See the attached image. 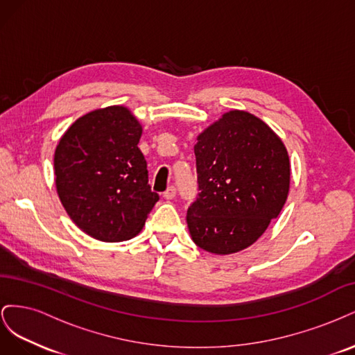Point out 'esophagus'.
<instances>
[{"mask_svg": "<svg viewBox=\"0 0 355 355\" xmlns=\"http://www.w3.org/2000/svg\"><path fill=\"white\" fill-rule=\"evenodd\" d=\"M163 197H164L166 200H173V198L176 197V188H175V187H168V188L164 191Z\"/></svg>", "mask_w": 355, "mask_h": 355, "instance_id": "obj_1", "label": "esophagus"}]
</instances>
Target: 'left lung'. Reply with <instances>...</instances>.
Returning a JSON list of instances; mask_svg holds the SVG:
<instances>
[{
  "label": "left lung",
  "instance_id": "8db88e82",
  "mask_svg": "<svg viewBox=\"0 0 355 355\" xmlns=\"http://www.w3.org/2000/svg\"><path fill=\"white\" fill-rule=\"evenodd\" d=\"M194 153L200 192L187 213L192 241L214 254L247 249L287 200L283 141L261 118L234 110L198 135Z\"/></svg>",
  "mask_w": 355,
  "mask_h": 355
}]
</instances>
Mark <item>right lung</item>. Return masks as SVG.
I'll return each mask as SVG.
<instances>
[{"label":"right lung","mask_w":355,"mask_h":355,"mask_svg":"<svg viewBox=\"0 0 355 355\" xmlns=\"http://www.w3.org/2000/svg\"><path fill=\"white\" fill-rule=\"evenodd\" d=\"M142 125L125 106L80 116L55 153L56 189L72 222L90 237L116 243L144 228L159 200L137 148Z\"/></svg>","instance_id":"1"}]
</instances>
